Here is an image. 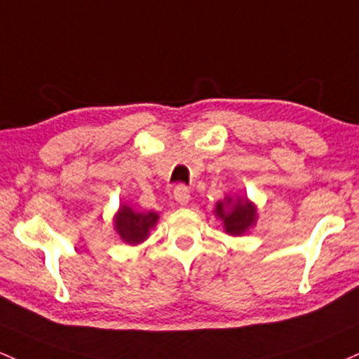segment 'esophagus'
<instances>
[{"label": "esophagus", "instance_id": "obj_1", "mask_svg": "<svg viewBox=\"0 0 359 359\" xmlns=\"http://www.w3.org/2000/svg\"><path fill=\"white\" fill-rule=\"evenodd\" d=\"M173 198L179 204H182V206H186L189 203V199H191V191H189V187L182 186V184H179L175 189H173Z\"/></svg>", "mask_w": 359, "mask_h": 359}]
</instances>
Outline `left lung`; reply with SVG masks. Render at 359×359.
Returning a JSON list of instances; mask_svg holds the SVG:
<instances>
[{"label":"left lung","mask_w":359,"mask_h":359,"mask_svg":"<svg viewBox=\"0 0 359 359\" xmlns=\"http://www.w3.org/2000/svg\"><path fill=\"white\" fill-rule=\"evenodd\" d=\"M216 218L223 222V228L228 235L240 237L254 226L257 222V208L247 198H230L226 196L223 201H218L215 208Z\"/></svg>","instance_id":"obj_1"}]
</instances>
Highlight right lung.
Segmentation results:
<instances>
[{
	"mask_svg": "<svg viewBox=\"0 0 359 359\" xmlns=\"http://www.w3.org/2000/svg\"><path fill=\"white\" fill-rule=\"evenodd\" d=\"M158 212L136 211L128 204H122L114 216V228L122 242L128 245H137L149 237V231L156 226Z\"/></svg>",
	"mask_w": 359,
	"mask_h": 359,
	"instance_id": "right-lung-1",
	"label": "right lung"
}]
</instances>
